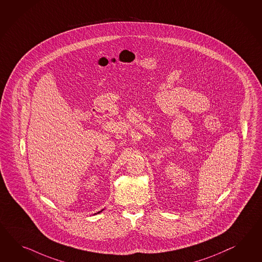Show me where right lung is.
<instances>
[{
  "instance_id": "add662e5",
  "label": "right lung",
  "mask_w": 262,
  "mask_h": 262,
  "mask_svg": "<svg viewBox=\"0 0 262 262\" xmlns=\"http://www.w3.org/2000/svg\"><path fill=\"white\" fill-rule=\"evenodd\" d=\"M104 210V209H102L101 211H99V212H97V213H96V214H98V213H100V212H102V211Z\"/></svg>"
}]
</instances>
